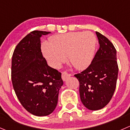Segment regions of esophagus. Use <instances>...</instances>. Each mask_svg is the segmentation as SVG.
<instances>
[{"label":"esophagus","mask_w":130,"mask_h":130,"mask_svg":"<svg viewBox=\"0 0 130 130\" xmlns=\"http://www.w3.org/2000/svg\"><path fill=\"white\" fill-rule=\"evenodd\" d=\"M70 76V74H67V72H63L62 73H61V78H62V79L63 80H65L67 79L68 77H69Z\"/></svg>","instance_id":"esophagus-1"}]
</instances>
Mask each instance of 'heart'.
I'll list each match as a JSON object with an SVG mask.
<instances>
[{"instance_id": "obj_1", "label": "heart", "mask_w": 130, "mask_h": 130, "mask_svg": "<svg viewBox=\"0 0 130 130\" xmlns=\"http://www.w3.org/2000/svg\"><path fill=\"white\" fill-rule=\"evenodd\" d=\"M50 44L44 42L42 52L52 67L57 68L67 56L69 62L78 70L91 63L95 55L96 38L90 31H74L51 37Z\"/></svg>"}]
</instances>
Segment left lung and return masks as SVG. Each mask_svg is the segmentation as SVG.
Listing matches in <instances>:
<instances>
[{"instance_id":"1","label":"left lung","mask_w":130,"mask_h":130,"mask_svg":"<svg viewBox=\"0 0 130 130\" xmlns=\"http://www.w3.org/2000/svg\"><path fill=\"white\" fill-rule=\"evenodd\" d=\"M100 47L86 69L74 75L79 82L83 105L91 110L106 106L115 91L118 75L116 50L111 42L96 31Z\"/></svg>"}]
</instances>
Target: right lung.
Returning a JSON list of instances; mask_svg holds the SVG:
<instances>
[{"label":"right lung","mask_w":130,"mask_h":130,"mask_svg":"<svg viewBox=\"0 0 130 130\" xmlns=\"http://www.w3.org/2000/svg\"><path fill=\"white\" fill-rule=\"evenodd\" d=\"M50 33L31 31L18 44L12 57L11 79L15 93L23 107L37 116L54 111L63 84L61 73L48 66L41 52L40 38Z\"/></svg>","instance_id":"add662e5"}]
</instances>
